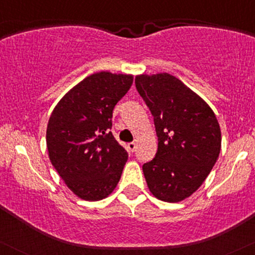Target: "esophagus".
I'll return each instance as SVG.
<instances>
[{"label": "esophagus", "instance_id": "esophagus-1", "mask_svg": "<svg viewBox=\"0 0 255 255\" xmlns=\"http://www.w3.org/2000/svg\"><path fill=\"white\" fill-rule=\"evenodd\" d=\"M135 148H136L135 142H129V144H128V150H129L130 152L135 151Z\"/></svg>", "mask_w": 255, "mask_h": 255}]
</instances>
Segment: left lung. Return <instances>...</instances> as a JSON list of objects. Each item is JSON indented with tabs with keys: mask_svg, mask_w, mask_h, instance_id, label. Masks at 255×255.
<instances>
[{
	"mask_svg": "<svg viewBox=\"0 0 255 255\" xmlns=\"http://www.w3.org/2000/svg\"><path fill=\"white\" fill-rule=\"evenodd\" d=\"M135 86L153 116L158 150L142 165L157 199L178 203L191 197L217 162L222 134L209 104L168 73L135 77Z\"/></svg>",
	"mask_w": 255,
	"mask_h": 255,
	"instance_id": "1",
	"label": "left lung"
}]
</instances>
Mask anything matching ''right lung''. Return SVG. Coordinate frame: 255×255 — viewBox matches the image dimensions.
<instances>
[{"instance_id":"add662e5","label":"right lung","mask_w":255,"mask_h":255,"mask_svg":"<svg viewBox=\"0 0 255 255\" xmlns=\"http://www.w3.org/2000/svg\"><path fill=\"white\" fill-rule=\"evenodd\" d=\"M133 75L99 72L69 90L52 110L46 128L51 164L80 199L97 201L113 193L128 159L110 129L113 110Z\"/></svg>"}]
</instances>
